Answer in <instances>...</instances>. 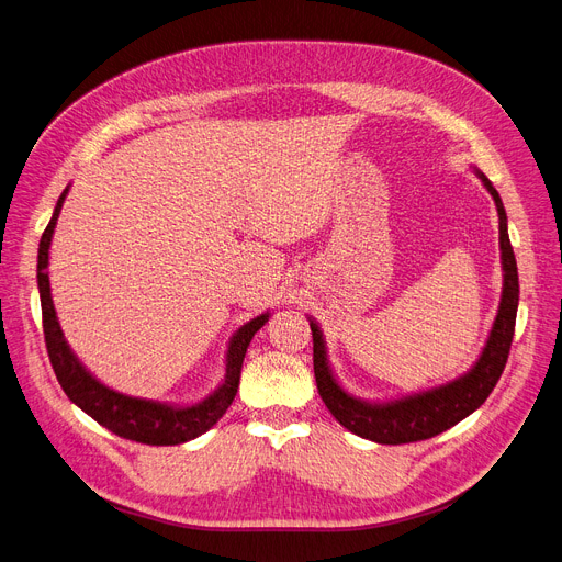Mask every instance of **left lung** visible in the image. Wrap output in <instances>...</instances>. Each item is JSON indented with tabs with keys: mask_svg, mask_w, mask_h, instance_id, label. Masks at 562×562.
Returning <instances> with one entry per match:
<instances>
[{
	"mask_svg": "<svg viewBox=\"0 0 562 562\" xmlns=\"http://www.w3.org/2000/svg\"><path fill=\"white\" fill-rule=\"evenodd\" d=\"M486 190L491 192L497 215H499V248H502V269H504V289L499 312L495 325L491 329L488 342L480 356L477 366L462 379H457L437 390L407 396L394 403L372 405L353 398L342 392V387L331 376L325 356V342L316 323H312L314 338V374L321 398L329 407V413L351 430L353 435L372 439L376 443H413L422 439H430L450 426L467 419L471 413L486 401L499 381L508 351H512L514 331H516V314H518V265L516 255L508 241L506 233V213L502 199L493 183L480 172Z\"/></svg>",
	"mask_w": 562,
	"mask_h": 562,
	"instance_id": "left-lung-1",
	"label": "left lung"
}]
</instances>
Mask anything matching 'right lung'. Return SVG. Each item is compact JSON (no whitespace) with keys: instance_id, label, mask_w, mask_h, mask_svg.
Returning a JSON list of instances; mask_svg holds the SVG:
<instances>
[{"instance_id":"1","label":"right lung","mask_w":562,"mask_h":562,"mask_svg":"<svg viewBox=\"0 0 562 562\" xmlns=\"http://www.w3.org/2000/svg\"><path fill=\"white\" fill-rule=\"evenodd\" d=\"M67 192H69V188L60 194L54 217H50L48 226L44 228L42 239H40V250H37V286H40V302H42L44 342H46L50 366H54V372L58 376V383L63 385L65 394L80 407V411H85L100 426L112 430L114 435H119L123 439L147 443V446H175V443H183V441H190V439L203 435L224 417L228 405L233 403L237 387H239L246 347L252 340L255 331H258L269 321V314L252 318L233 336L228 356H226L228 363H226L224 383L220 385V390L213 396H209L206 401H201L196 405L168 407L161 403H151V401L119 394V392L105 387L103 383H98L78 363L69 345L65 342L63 329L56 318L54 300H50V286H48V276H46L48 246H50V237H54V228H56Z\"/></svg>"}]
</instances>
